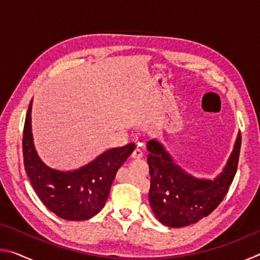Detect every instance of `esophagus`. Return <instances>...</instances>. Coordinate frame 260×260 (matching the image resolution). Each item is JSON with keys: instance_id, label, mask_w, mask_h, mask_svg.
<instances>
[{"instance_id": "esophagus-1", "label": "esophagus", "mask_w": 260, "mask_h": 260, "mask_svg": "<svg viewBox=\"0 0 260 260\" xmlns=\"http://www.w3.org/2000/svg\"><path fill=\"white\" fill-rule=\"evenodd\" d=\"M142 156H143V152L139 147H136L134 149V151L132 152V158H141Z\"/></svg>"}]
</instances>
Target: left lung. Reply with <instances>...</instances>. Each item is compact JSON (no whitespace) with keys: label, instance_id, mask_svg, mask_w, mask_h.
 Masks as SVG:
<instances>
[{"label":"left lung","instance_id":"1","mask_svg":"<svg viewBox=\"0 0 260 260\" xmlns=\"http://www.w3.org/2000/svg\"><path fill=\"white\" fill-rule=\"evenodd\" d=\"M148 165L150 173L149 202L153 213L169 227H184L208 217L227 195L236 174L241 150V133L237 135L223 172L213 181L199 180L175 165L160 143L148 142Z\"/></svg>","mask_w":260,"mask_h":260}]
</instances>
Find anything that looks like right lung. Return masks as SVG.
Wrapping results in <instances>:
<instances>
[{
  "mask_svg": "<svg viewBox=\"0 0 260 260\" xmlns=\"http://www.w3.org/2000/svg\"><path fill=\"white\" fill-rule=\"evenodd\" d=\"M29 103L23 132L24 166L33 189L48 210L72 221L98 214L108 200L117 171L124 164L134 143L105 151L90 164L73 172H60L46 166L37 155L30 132Z\"/></svg>",
  "mask_w": 260,
  "mask_h": 260,
  "instance_id": "right-lung-1",
  "label": "right lung"
}]
</instances>
